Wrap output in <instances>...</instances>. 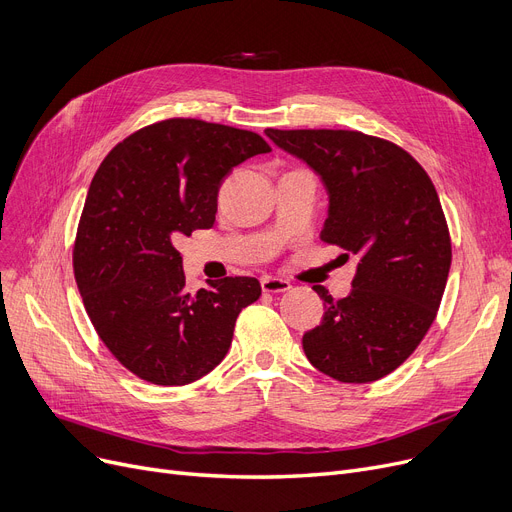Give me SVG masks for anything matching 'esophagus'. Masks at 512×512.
I'll return each instance as SVG.
<instances>
[{
    "label": "esophagus",
    "mask_w": 512,
    "mask_h": 512,
    "mask_svg": "<svg viewBox=\"0 0 512 512\" xmlns=\"http://www.w3.org/2000/svg\"><path fill=\"white\" fill-rule=\"evenodd\" d=\"M260 287H262V291H266V294H283V291L291 289V283L285 279H279V277L264 275L260 279Z\"/></svg>",
    "instance_id": "1"
}]
</instances>
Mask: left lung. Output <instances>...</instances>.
Returning <instances> with one entry per match:
<instances>
[{
  "instance_id": "1",
  "label": "left lung",
  "mask_w": 512,
  "mask_h": 512,
  "mask_svg": "<svg viewBox=\"0 0 512 512\" xmlns=\"http://www.w3.org/2000/svg\"><path fill=\"white\" fill-rule=\"evenodd\" d=\"M302 158L329 191L321 239L358 254L350 296L325 302L319 327L304 333L312 367L342 383H369L417 350L440 308L452 241L425 168L400 145L360 131L266 129Z\"/></svg>"
}]
</instances>
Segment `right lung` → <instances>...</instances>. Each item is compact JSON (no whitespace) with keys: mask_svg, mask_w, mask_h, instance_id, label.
I'll return each instance as SVG.
<instances>
[{"mask_svg":"<svg viewBox=\"0 0 512 512\" xmlns=\"http://www.w3.org/2000/svg\"><path fill=\"white\" fill-rule=\"evenodd\" d=\"M266 152L258 133L168 118L116 143L97 168L72 269L95 333L139 379L187 385L210 373L229 352L239 312L260 298L254 277L189 294L175 241L210 229L225 177Z\"/></svg>","mask_w":512,"mask_h":512,"instance_id":"obj_1","label":"right lung"}]
</instances>
